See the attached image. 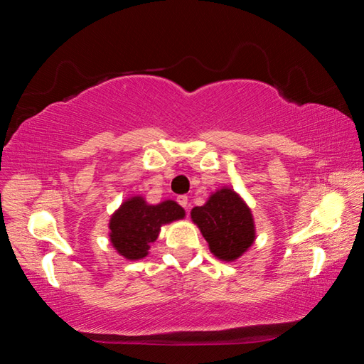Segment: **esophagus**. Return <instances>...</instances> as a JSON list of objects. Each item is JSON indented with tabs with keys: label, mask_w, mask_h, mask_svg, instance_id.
I'll return each instance as SVG.
<instances>
[{
	"label": "esophagus",
	"mask_w": 364,
	"mask_h": 364,
	"mask_svg": "<svg viewBox=\"0 0 364 364\" xmlns=\"http://www.w3.org/2000/svg\"><path fill=\"white\" fill-rule=\"evenodd\" d=\"M176 200H178V204H180L181 207H184V208H188V196H178L176 197Z\"/></svg>",
	"instance_id": "1"
}]
</instances>
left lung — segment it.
Masks as SVG:
<instances>
[{"mask_svg":"<svg viewBox=\"0 0 364 364\" xmlns=\"http://www.w3.org/2000/svg\"><path fill=\"white\" fill-rule=\"evenodd\" d=\"M191 220L218 260H237L255 241V223L250 208L231 188L212 193L204 205L191 210Z\"/></svg>","mask_w":364,"mask_h":364,"instance_id":"8db88e82","label":"left lung"}]
</instances>
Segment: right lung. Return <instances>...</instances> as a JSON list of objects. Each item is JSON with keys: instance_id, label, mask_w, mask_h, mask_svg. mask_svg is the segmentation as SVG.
Returning <instances> with one entry per match:
<instances>
[{"instance_id": "1", "label": "right lung", "mask_w": 364, "mask_h": 364, "mask_svg": "<svg viewBox=\"0 0 364 364\" xmlns=\"http://www.w3.org/2000/svg\"><path fill=\"white\" fill-rule=\"evenodd\" d=\"M183 218L184 208L175 200L152 205L143 196H133L122 202L110 217L109 239L123 258L141 260L149 254L151 242L159 237L160 228Z\"/></svg>"}]
</instances>
